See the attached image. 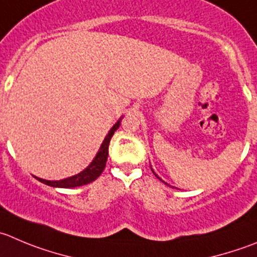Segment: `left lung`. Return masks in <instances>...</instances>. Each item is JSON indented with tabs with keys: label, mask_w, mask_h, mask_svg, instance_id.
I'll return each instance as SVG.
<instances>
[{
	"label": "left lung",
	"mask_w": 257,
	"mask_h": 257,
	"mask_svg": "<svg viewBox=\"0 0 257 257\" xmlns=\"http://www.w3.org/2000/svg\"><path fill=\"white\" fill-rule=\"evenodd\" d=\"M153 173H154V170H153ZM154 174H155V173H154ZM155 175H156V174H155ZM156 177H158V175H156ZM158 178H159V177H158ZM159 179H160V178H159ZM160 180H161V179H160Z\"/></svg>",
	"instance_id": "obj_1"
}]
</instances>
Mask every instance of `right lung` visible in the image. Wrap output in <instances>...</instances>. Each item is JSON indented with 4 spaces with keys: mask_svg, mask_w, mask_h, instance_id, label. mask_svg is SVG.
Listing matches in <instances>:
<instances>
[{
    "mask_svg": "<svg viewBox=\"0 0 257 257\" xmlns=\"http://www.w3.org/2000/svg\"><path fill=\"white\" fill-rule=\"evenodd\" d=\"M119 123H121V118L116 122V123L112 126L111 130L108 131V135L104 138L103 143H102L101 148H99L98 153H97L96 158L93 159V161L85 168L83 172H80L79 174L73 175V177L67 178V179H62V180H45L41 179V178L35 177L39 182L44 183L46 185H50V187H55V188H75V187H80V185L88 184V183H92L93 180H96L99 175L102 174V172L106 168V161H107V156H108V146H109V141H111V138L113 136L114 131L117 130L119 127Z\"/></svg>",
    "mask_w": 257,
    "mask_h": 257,
    "instance_id": "add662e5",
    "label": "right lung"
}]
</instances>
